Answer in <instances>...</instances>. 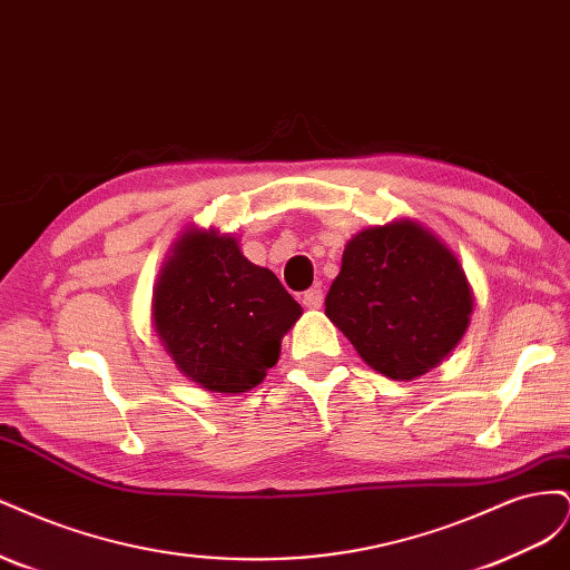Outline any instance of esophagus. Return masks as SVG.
<instances>
[{
    "label": "esophagus",
    "instance_id": "obj_1",
    "mask_svg": "<svg viewBox=\"0 0 570 570\" xmlns=\"http://www.w3.org/2000/svg\"><path fill=\"white\" fill-rule=\"evenodd\" d=\"M323 289L321 287H312V289H306L304 295H302V304L306 306V308H321L323 306Z\"/></svg>",
    "mask_w": 570,
    "mask_h": 570
}]
</instances>
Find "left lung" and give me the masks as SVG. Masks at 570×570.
<instances>
[{
  "label": "left lung",
  "mask_w": 570,
  "mask_h": 570,
  "mask_svg": "<svg viewBox=\"0 0 570 570\" xmlns=\"http://www.w3.org/2000/svg\"><path fill=\"white\" fill-rule=\"evenodd\" d=\"M473 297L456 256L411 220L361 230L325 314L371 368L411 381L435 368L469 327Z\"/></svg>",
  "instance_id": "1"
}]
</instances>
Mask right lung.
Masks as SVG:
<instances>
[{
  "label": "right lung",
  "mask_w": 570,
  "mask_h": 570,
  "mask_svg": "<svg viewBox=\"0 0 570 570\" xmlns=\"http://www.w3.org/2000/svg\"><path fill=\"white\" fill-rule=\"evenodd\" d=\"M302 306L233 237L187 233L154 295V327L176 366L212 392L264 381Z\"/></svg>",
  "instance_id": "right-lung-1"
}]
</instances>
